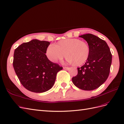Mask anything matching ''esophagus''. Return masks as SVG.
I'll list each match as a JSON object with an SVG mask.
<instances>
[{
  "label": "esophagus",
  "instance_id": "obj_1",
  "mask_svg": "<svg viewBox=\"0 0 124 124\" xmlns=\"http://www.w3.org/2000/svg\"><path fill=\"white\" fill-rule=\"evenodd\" d=\"M63 69H64V70H68L69 69V68L66 67H63Z\"/></svg>",
  "mask_w": 124,
  "mask_h": 124
}]
</instances>
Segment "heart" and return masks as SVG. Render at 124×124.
<instances>
[{
	"mask_svg": "<svg viewBox=\"0 0 124 124\" xmlns=\"http://www.w3.org/2000/svg\"><path fill=\"white\" fill-rule=\"evenodd\" d=\"M90 54L89 45L77 39H67L49 45L46 55L49 61L56 62L65 57L68 63L76 66H81L88 60Z\"/></svg>",
	"mask_w": 124,
	"mask_h": 124,
	"instance_id": "b5f03b06",
	"label": "heart"
}]
</instances>
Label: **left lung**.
Here are the masks:
<instances>
[{"mask_svg": "<svg viewBox=\"0 0 124 124\" xmlns=\"http://www.w3.org/2000/svg\"><path fill=\"white\" fill-rule=\"evenodd\" d=\"M88 43L90 54L85 64L78 68V75L72 81L78 88L86 91L99 88L109 76L112 55L106 42L92 34L79 36Z\"/></svg>", "mask_w": 124, "mask_h": 124, "instance_id": "left-lung-1", "label": "left lung"}]
</instances>
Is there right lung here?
<instances>
[{
	"instance_id": "obj_1",
	"label": "right lung",
	"mask_w": 124,
	"mask_h": 124,
	"mask_svg": "<svg viewBox=\"0 0 124 124\" xmlns=\"http://www.w3.org/2000/svg\"><path fill=\"white\" fill-rule=\"evenodd\" d=\"M49 42L34 39L16 48L13 66L23 86L29 91L42 93L54 85L56 75L62 69L46 55Z\"/></svg>"
}]
</instances>
